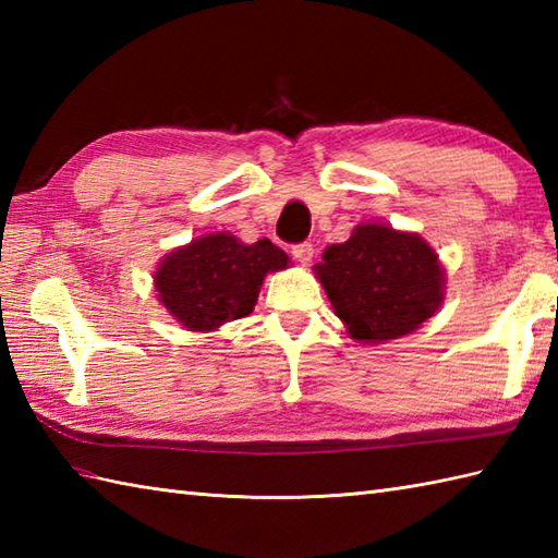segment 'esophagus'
I'll return each instance as SVG.
<instances>
[{
    "label": "esophagus",
    "instance_id": "1",
    "mask_svg": "<svg viewBox=\"0 0 558 558\" xmlns=\"http://www.w3.org/2000/svg\"><path fill=\"white\" fill-rule=\"evenodd\" d=\"M292 256L298 258L302 266H306V264H310V260L314 258V244H312V242L294 244V246H292Z\"/></svg>",
    "mask_w": 558,
    "mask_h": 558
}]
</instances>
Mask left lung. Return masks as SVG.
Here are the masks:
<instances>
[{"instance_id": "1", "label": "left lung", "mask_w": 558, "mask_h": 558, "mask_svg": "<svg viewBox=\"0 0 558 558\" xmlns=\"http://www.w3.org/2000/svg\"><path fill=\"white\" fill-rule=\"evenodd\" d=\"M316 276L352 338L384 342L412 333L444 300V270L417 234L360 225L348 242L330 244Z\"/></svg>"}]
</instances>
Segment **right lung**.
I'll return each instance as SVG.
<instances>
[{
	"label": "right lung",
	"instance_id": "add662e5",
	"mask_svg": "<svg viewBox=\"0 0 558 558\" xmlns=\"http://www.w3.org/2000/svg\"><path fill=\"white\" fill-rule=\"evenodd\" d=\"M288 264V254L268 240L242 244L232 234L216 232L165 258L156 290L177 322L192 330H213L252 314L266 272Z\"/></svg>",
	"mask_w": 558,
	"mask_h": 558
}]
</instances>
